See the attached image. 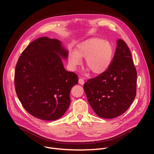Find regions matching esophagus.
<instances>
[{
  "mask_svg": "<svg viewBox=\"0 0 154 154\" xmlns=\"http://www.w3.org/2000/svg\"><path fill=\"white\" fill-rule=\"evenodd\" d=\"M79 83L80 84V85H84V80L83 79H79Z\"/></svg>",
  "mask_w": 154,
  "mask_h": 154,
  "instance_id": "obj_1",
  "label": "esophagus"
}]
</instances>
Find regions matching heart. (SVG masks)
<instances>
[{"mask_svg": "<svg viewBox=\"0 0 154 154\" xmlns=\"http://www.w3.org/2000/svg\"><path fill=\"white\" fill-rule=\"evenodd\" d=\"M114 50L110 42L98 38H92L77 45L76 51L69 52V63L73 70L81 66L85 59V65L95 74H101L110 67Z\"/></svg>", "mask_w": 154, "mask_h": 154, "instance_id": "heart-1", "label": "heart"}]
</instances>
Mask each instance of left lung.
Masks as SVG:
<instances>
[{
    "label": "left lung",
    "mask_w": 154,
    "mask_h": 154,
    "mask_svg": "<svg viewBox=\"0 0 154 154\" xmlns=\"http://www.w3.org/2000/svg\"><path fill=\"white\" fill-rule=\"evenodd\" d=\"M137 70L130 50L123 40L117 41L109 69L84 85L88 103L95 114L104 119L123 114L136 96Z\"/></svg>",
    "instance_id": "1"
}]
</instances>
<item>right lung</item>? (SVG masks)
I'll use <instances>...</instances> for the list:
<instances>
[{"instance_id": "right-lung-1", "label": "right lung", "mask_w": 154, "mask_h": 154, "mask_svg": "<svg viewBox=\"0 0 154 154\" xmlns=\"http://www.w3.org/2000/svg\"><path fill=\"white\" fill-rule=\"evenodd\" d=\"M68 53L60 40L42 37L21 54L15 88L22 106L32 116L55 120L68 109L71 88L78 84L77 75L63 67L61 58L67 59Z\"/></svg>"}]
</instances>
